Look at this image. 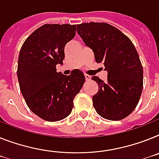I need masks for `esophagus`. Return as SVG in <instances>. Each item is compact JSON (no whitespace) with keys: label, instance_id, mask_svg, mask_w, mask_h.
Segmentation results:
<instances>
[{"label":"esophagus","instance_id":"esophagus-1","mask_svg":"<svg viewBox=\"0 0 159 159\" xmlns=\"http://www.w3.org/2000/svg\"><path fill=\"white\" fill-rule=\"evenodd\" d=\"M85 77H86V81H90L91 79V77L90 75H88V74H85Z\"/></svg>","mask_w":159,"mask_h":159}]
</instances>
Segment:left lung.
<instances>
[{
	"label": "left lung",
	"instance_id": "obj_1",
	"mask_svg": "<svg viewBox=\"0 0 159 159\" xmlns=\"http://www.w3.org/2000/svg\"><path fill=\"white\" fill-rule=\"evenodd\" d=\"M77 33L94 53L97 63L107 70V82L92 77L98 91L93 106L102 118L120 120L133 112L143 88V68L130 39L106 22L77 25Z\"/></svg>",
	"mask_w": 159,
	"mask_h": 159
}]
</instances>
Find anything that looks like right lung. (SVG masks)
Returning a JSON list of instances; mask_svg holds the SVG:
<instances>
[{
    "label": "right lung",
    "instance_id": "obj_1",
    "mask_svg": "<svg viewBox=\"0 0 159 159\" xmlns=\"http://www.w3.org/2000/svg\"><path fill=\"white\" fill-rule=\"evenodd\" d=\"M76 34V25L44 24L23 43L18 61L20 90L32 112L50 122L66 118L85 82L80 70L69 76L57 72L63 64L65 46Z\"/></svg>",
    "mask_w": 159,
    "mask_h": 159
}]
</instances>
